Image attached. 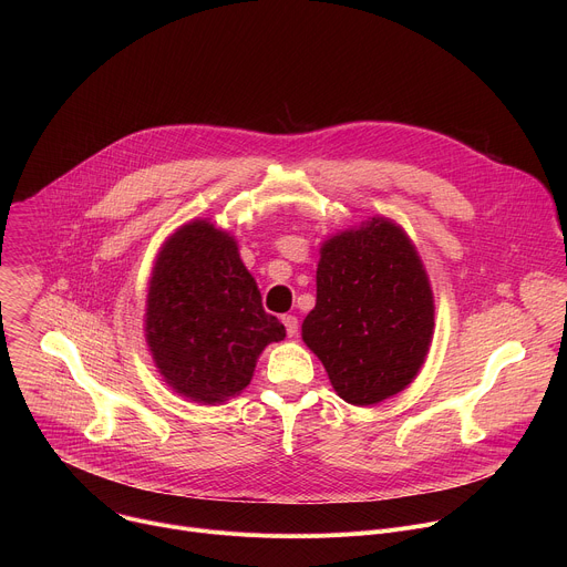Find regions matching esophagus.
<instances>
[{
  "instance_id": "obj_1",
  "label": "esophagus",
  "mask_w": 567,
  "mask_h": 567,
  "mask_svg": "<svg viewBox=\"0 0 567 567\" xmlns=\"http://www.w3.org/2000/svg\"><path fill=\"white\" fill-rule=\"evenodd\" d=\"M282 322H285V328H287V334H289V337H296V334H298V318H296V316L285 313V316H282Z\"/></svg>"
}]
</instances>
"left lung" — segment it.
<instances>
[{"instance_id":"obj_1","label":"left lung","mask_w":567,"mask_h":567,"mask_svg":"<svg viewBox=\"0 0 567 567\" xmlns=\"http://www.w3.org/2000/svg\"><path fill=\"white\" fill-rule=\"evenodd\" d=\"M433 326L429 276L401 226L372 217L322 241L302 341L341 399L372 406L401 392L424 365Z\"/></svg>"}]
</instances>
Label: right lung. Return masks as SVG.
<instances>
[{
	"mask_svg": "<svg viewBox=\"0 0 567 567\" xmlns=\"http://www.w3.org/2000/svg\"><path fill=\"white\" fill-rule=\"evenodd\" d=\"M285 334L230 233L193 219L164 241L147 287L145 341L175 392L199 403L239 394L262 350Z\"/></svg>",
	"mask_w": 567,
	"mask_h": 567,
	"instance_id": "right-lung-1",
	"label": "right lung"
}]
</instances>
